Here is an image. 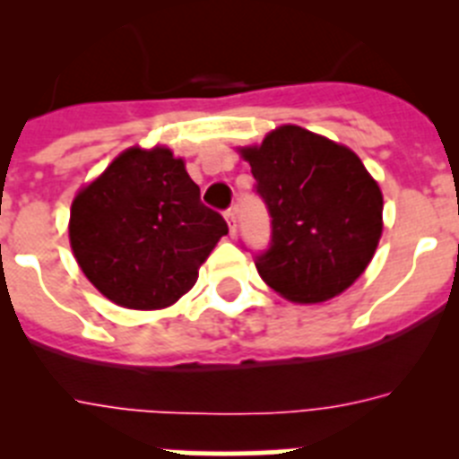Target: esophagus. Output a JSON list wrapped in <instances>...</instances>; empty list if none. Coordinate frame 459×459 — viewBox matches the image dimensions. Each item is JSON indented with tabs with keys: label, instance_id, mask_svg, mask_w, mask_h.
<instances>
[{
	"label": "esophagus",
	"instance_id": "34e87169",
	"mask_svg": "<svg viewBox=\"0 0 459 459\" xmlns=\"http://www.w3.org/2000/svg\"><path fill=\"white\" fill-rule=\"evenodd\" d=\"M225 221H227V225H230V234H234V225H237V209H227Z\"/></svg>",
	"mask_w": 459,
	"mask_h": 459
}]
</instances>
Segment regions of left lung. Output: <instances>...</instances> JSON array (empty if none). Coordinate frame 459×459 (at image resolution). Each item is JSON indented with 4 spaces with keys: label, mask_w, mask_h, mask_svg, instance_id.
I'll return each mask as SVG.
<instances>
[{
    "label": "left lung",
    "mask_w": 459,
    "mask_h": 459,
    "mask_svg": "<svg viewBox=\"0 0 459 459\" xmlns=\"http://www.w3.org/2000/svg\"><path fill=\"white\" fill-rule=\"evenodd\" d=\"M237 152L273 225L271 248L255 262L262 280L294 303L331 301L350 290L384 230V195L360 158L294 124Z\"/></svg>",
    "instance_id": "left-lung-1"
}]
</instances>
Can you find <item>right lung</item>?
<instances>
[{"instance_id":"right-lung-1","label":"right lung","mask_w":459,"mask_h":459,"mask_svg":"<svg viewBox=\"0 0 459 459\" xmlns=\"http://www.w3.org/2000/svg\"><path fill=\"white\" fill-rule=\"evenodd\" d=\"M227 234L200 202L184 158L156 144L128 147L73 197L68 238L80 269L128 310H163L193 290Z\"/></svg>"}]
</instances>
